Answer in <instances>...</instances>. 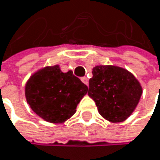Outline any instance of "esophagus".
<instances>
[{
    "mask_svg": "<svg viewBox=\"0 0 160 160\" xmlns=\"http://www.w3.org/2000/svg\"><path fill=\"white\" fill-rule=\"evenodd\" d=\"M82 82L84 84L88 85V78H87L86 77H83V78H82Z\"/></svg>",
    "mask_w": 160,
    "mask_h": 160,
    "instance_id": "esophagus-1",
    "label": "esophagus"
}]
</instances>
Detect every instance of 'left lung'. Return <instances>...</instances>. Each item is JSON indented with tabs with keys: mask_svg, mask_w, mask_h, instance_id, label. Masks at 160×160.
Masks as SVG:
<instances>
[{
	"mask_svg": "<svg viewBox=\"0 0 160 160\" xmlns=\"http://www.w3.org/2000/svg\"><path fill=\"white\" fill-rule=\"evenodd\" d=\"M88 95L100 115L111 122L124 121L136 109L143 92L138 79L118 66L99 65L92 69Z\"/></svg>",
	"mask_w": 160,
	"mask_h": 160,
	"instance_id": "1",
	"label": "left lung"
}]
</instances>
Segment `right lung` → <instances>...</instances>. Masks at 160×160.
<instances>
[{
    "label": "right lung",
    "instance_id": "obj_1",
    "mask_svg": "<svg viewBox=\"0 0 160 160\" xmlns=\"http://www.w3.org/2000/svg\"><path fill=\"white\" fill-rule=\"evenodd\" d=\"M87 91L88 87L72 71L63 73L59 65L37 71L25 85L26 100L31 109L51 123L69 119Z\"/></svg>",
    "mask_w": 160,
    "mask_h": 160
}]
</instances>
